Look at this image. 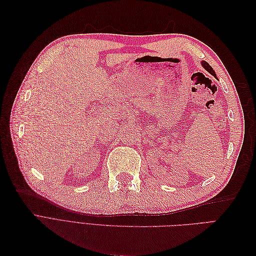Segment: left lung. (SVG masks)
<instances>
[{
    "label": "left lung",
    "mask_w": 256,
    "mask_h": 256,
    "mask_svg": "<svg viewBox=\"0 0 256 256\" xmlns=\"http://www.w3.org/2000/svg\"><path fill=\"white\" fill-rule=\"evenodd\" d=\"M202 65H203V67L206 69V70H207L209 74H214V76H216V74H214V69L212 68V66H210V65H209V64L207 63V62L203 60V62H202Z\"/></svg>",
    "instance_id": "8db88e82"
}]
</instances>
